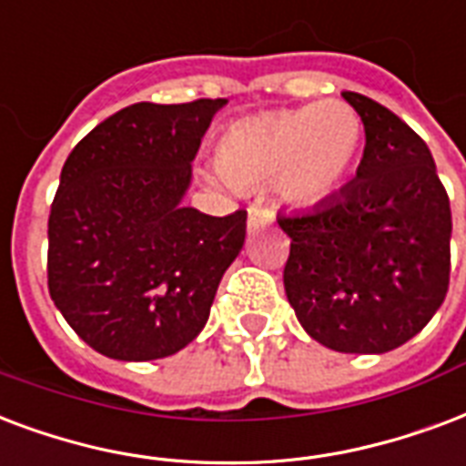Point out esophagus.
<instances>
[{
    "label": "esophagus",
    "instance_id": "34e87169",
    "mask_svg": "<svg viewBox=\"0 0 466 466\" xmlns=\"http://www.w3.org/2000/svg\"><path fill=\"white\" fill-rule=\"evenodd\" d=\"M273 222V212L266 208H248V232H257V229H264Z\"/></svg>",
    "mask_w": 466,
    "mask_h": 466
}]
</instances>
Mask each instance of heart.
<instances>
[{
  "instance_id": "b5f03b06",
  "label": "heart",
  "mask_w": 466,
  "mask_h": 466,
  "mask_svg": "<svg viewBox=\"0 0 466 466\" xmlns=\"http://www.w3.org/2000/svg\"><path fill=\"white\" fill-rule=\"evenodd\" d=\"M364 148V122L342 99L276 109L227 127L218 144L215 177L234 186H264L312 205L344 186Z\"/></svg>"
}]
</instances>
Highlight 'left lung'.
<instances>
[{
  "mask_svg": "<svg viewBox=\"0 0 466 466\" xmlns=\"http://www.w3.org/2000/svg\"><path fill=\"white\" fill-rule=\"evenodd\" d=\"M357 177L315 209L279 215L290 237L283 286L298 322L329 350L383 354L438 312L450 286L452 212L428 144L360 92Z\"/></svg>",
  "mask_w": 466,
  "mask_h": 466,
  "instance_id": "obj_1",
  "label": "left lung"
}]
</instances>
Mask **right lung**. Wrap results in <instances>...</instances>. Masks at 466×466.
I'll list each match as a JSON object with an SVG mask.
<instances>
[{
	"mask_svg": "<svg viewBox=\"0 0 466 466\" xmlns=\"http://www.w3.org/2000/svg\"><path fill=\"white\" fill-rule=\"evenodd\" d=\"M225 105L124 106L60 170L48 290L77 337L109 360H163L193 342L244 247L247 209L212 218L180 205L200 138Z\"/></svg>",
	"mask_w": 466,
	"mask_h": 466,
	"instance_id": "obj_1",
	"label": "right lung"
}]
</instances>
